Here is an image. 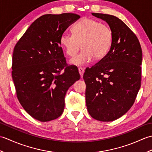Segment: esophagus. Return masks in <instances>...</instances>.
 <instances>
[{"label":"esophagus","instance_id":"34e87169","mask_svg":"<svg viewBox=\"0 0 152 152\" xmlns=\"http://www.w3.org/2000/svg\"><path fill=\"white\" fill-rule=\"evenodd\" d=\"M78 71H79V73L80 74V76H81V77L83 76V72H84V69L82 67H79L78 68Z\"/></svg>","mask_w":152,"mask_h":152}]
</instances>
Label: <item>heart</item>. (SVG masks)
Masks as SVG:
<instances>
[{
	"label": "heart",
	"instance_id": "heart-1",
	"mask_svg": "<svg viewBox=\"0 0 152 152\" xmlns=\"http://www.w3.org/2000/svg\"><path fill=\"white\" fill-rule=\"evenodd\" d=\"M72 32L73 34L61 35L60 43L70 57L75 56L82 46L83 50L70 61L74 65H84L93 57L96 60L102 59L112 46L113 33L110 27L95 19H81L73 26Z\"/></svg>",
	"mask_w": 152,
	"mask_h": 152
}]
</instances>
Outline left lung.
<instances>
[{"label": "left lung", "mask_w": 152, "mask_h": 152, "mask_svg": "<svg viewBox=\"0 0 152 152\" xmlns=\"http://www.w3.org/2000/svg\"><path fill=\"white\" fill-rule=\"evenodd\" d=\"M92 15L109 25L113 40L108 53L86 69V106L93 118L112 121L134 104L141 85L142 53L138 38L121 19L108 14Z\"/></svg>", "instance_id": "8db88e82"}]
</instances>
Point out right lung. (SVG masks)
Here are the masks:
<instances>
[{"label": "right lung", "mask_w": 152, "mask_h": 152, "mask_svg": "<svg viewBox=\"0 0 152 152\" xmlns=\"http://www.w3.org/2000/svg\"><path fill=\"white\" fill-rule=\"evenodd\" d=\"M80 16L46 14L36 19L15 44L12 75L22 107L33 118L49 121L63 114L68 89L80 78L66 63L61 36Z\"/></svg>", "instance_id": "add662e5"}]
</instances>
